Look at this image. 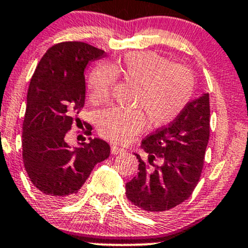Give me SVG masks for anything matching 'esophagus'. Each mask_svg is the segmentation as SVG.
Listing matches in <instances>:
<instances>
[{"label": "esophagus", "instance_id": "esophagus-1", "mask_svg": "<svg viewBox=\"0 0 248 248\" xmlns=\"http://www.w3.org/2000/svg\"><path fill=\"white\" fill-rule=\"evenodd\" d=\"M110 152H111V154H113V155H118V154H121L122 152H124V151L122 148H120V147H118V146H111L110 147Z\"/></svg>", "mask_w": 248, "mask_h": 248}]
</instances>
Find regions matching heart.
I'll use <instances>...</instances> for the list:
<instances>
[{"instance_id": "1", "label": "heart", "mask_w": 248, "mask_h": 248, "mask_svg": "<svg viewBox=\"0 0 248 248\" xmlns=\"http://www.w3.org/2000/svg\"><path fill=\"white\" fill-rule=\"evenodd\" d=\"M116 78L137 88L134 105L145 115L143 111L120 108L100 111L97 130L114 142H126L141 132L146 124L145 116L153 127L173 122L187 107L194 92V78L187 68L153 51H139L110 66L100 64L95 68L88 81L92 101H106Z\"/></svg>"}]
</instances>
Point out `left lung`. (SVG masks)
Returning <instances> with one entry per match:
<instances>
[{"label": "left lung", "mask_w": 248, "mask_h": 248, "mask_svg": "<svg viewBox=\"0 0 248 248\" xmlns=\"http://www.w3.org/2000/svg\"><path fill=\"white\" fill-rule=\"evenodd\" d=\"M209 139V95L192 100L167 127L141 143L147 162L135 153L139 173L126 184V197L147 213H160L180 205L199 182ZM160 161L162 165H154Z\"/></svg>", "instance_id": "obj_1"}]
</instances>
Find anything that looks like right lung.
<instances>
[{
    "label": "right lung",
    "instance_id": "add662e5",
    "mask_svg": "<svg viewBox=\"0 0 248 248\" xmlns=\"http://www.w3.org/2000/svg\"><path fill=\"white\" fill-rule=\"evenodd\" d=\"M105 51L84 42H62L42 56L27 95L22 126V156L27 174L43 198L64 201L74 198L95 165L107 159L105 140L70 147L64 140L84 105V69Z\"/></svg>",
    "mask_w": 248,
    "mask_h": 248
}]
</instances>
